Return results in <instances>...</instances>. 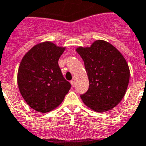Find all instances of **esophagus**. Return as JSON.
<instances>
[{
	"label": "esophagus",
	"mask_w": 146,
	"mask_h": 146,
	"mask_svg": "<svg viewBox=\"0 0 146 146\" xmlns=\"http://www.w3.org/2000/svg\"><path fill=\"white\" fill-rule=\"evenodd\" d=\"M70 84H71V85L73 86V87H74V86H75V81H74V80H71Z\"/></svg>",
	"instance_id": "1"
}]
</instances>
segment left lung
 <instances>
[{"mask_svg": "<svg viewBox=\"0 0 146 146\" xmlns=\"http://www.w3.org/2000/svg\"><path fill=\"white\" fill-rule=\"evenodd\" d=\"M76 52L85 64L89 88L81 95L84 104L98 112L115 107L124 98L130 69L122 54L111 43L98 40L90 46H78Z\"/></svg>", "mask_w": 146, "mask_h": 146, "instance_id": "left-lung-1", "label": "left lung"}]
</instances>
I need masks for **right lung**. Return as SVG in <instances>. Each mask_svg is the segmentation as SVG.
I'll return each mask as SVG.
<instances>
[{"instance_id":"obj_1","label":"right lung","mask_w":146,"mask_h":146,"mask_svg":"<svg viewBox=\"0 0 146 146\" xmlns=\"http://www.w3.org/2000/svg\"><path fill=\"white\" fill-rule=\"evenodd\" d=\"M66 47L51 41L33 46L22 58L17 74L19 92L28 106L46 113L62 103L70 89L64 78L58 59Z\"/></svg>"}]
</instances>
